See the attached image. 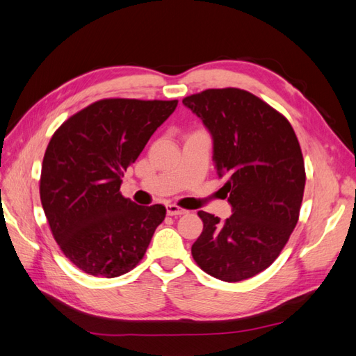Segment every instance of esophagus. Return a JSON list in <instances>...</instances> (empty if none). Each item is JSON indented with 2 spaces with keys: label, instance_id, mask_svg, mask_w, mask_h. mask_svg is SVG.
Here are the masks:
<instances>
[{
  "label": "esophagus",
  "instance_id": "esophagus-1",
  "mask_svg": "<svg viewBox=\"0 0 356 356\" xmlns=\"http://www.w3.org/2000/svg\"><path fill=\"white\" fill-rule=\"evenodd\" d=\"M166 212H168V215H170V217H174V215H184L188 211L177 207V204H166Z\"/></svg>",
  "mask_w": 356,
  "mask_h": 356
}]
</instances>
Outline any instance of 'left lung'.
<instances>
[{
	"label": "left lung",
	"mask_w": 356,
	"mask_h": 356,
	"mask_svg": "<svg viewBox=\"0 0 356 356\" xmlns=\"http://www.w3.org/2000/svg\"><path fill=\"white\" fill-rule=\"evenodd\" d=\"M212 135L213 161L233 215L204 211L191 255L203 272L225 282L270 266L298 221L306 172L293 126L270 105L242 89H208L182 99Z\"/></svg>",
	"instance_id": "left-lung-1"
}]
</instances>
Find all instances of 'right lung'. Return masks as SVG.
<instances>
[{
	"label": "right lung",
	"mask_w": 356,
	"mask_h": 356,
	"mask_svg": "<svg viewBox=\"0 0 356 356\" xmlns=\"http://www.w3.org/2000/svg\"><path fill=\"white\" fill-rule=\"evenodd\" d=\"M178 101L101 99L53 134L42 159L40 197L53 238L80 270L117 277L143 260L163 204L141 207L122 196L135 163Z\"/></svg>",
	"instance_id": "add662e5"
}]
</instances>
